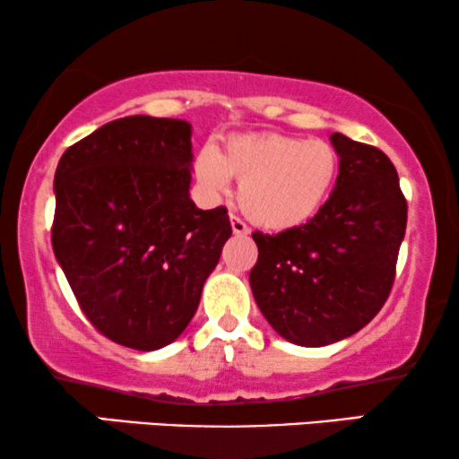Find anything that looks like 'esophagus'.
Segmentation results:
<instances>
[{"label":"esophagus","instance_id":"obj_1","mask_svg":"<svg viewBox=\"0 0 459 459\" xmlns=\"http://www.w3.org/2000/svg\"><path fill=\"white\" fill-rule=\"evenodd\" d=\"M230 223H231V231H234L236 236H247V234H248V228H247V223H244L240 217H236V215H230Z\"/></svg>","mask_w":459,"mask_h":459}]
</instances>
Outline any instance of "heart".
<instances>
[{
    "mask_svg": "<svg viewBox=\"0 0 459 459\" xmlns=\"http://www.w3.org/2000/svg\"><path fill=\"white\" fill-rule=\"evenodd\" d=\"M339 158L331 143L289 134H242L223 152L206 150L195 162V178L208 194L228 192L240 181L238 204L259 228H303L323 211L335 187Z\"/></svg>",
    "mask_w": 459,
    "mask_h": 459,
    "instance_id": "b5f03b06",
    "label": "heart"
}]
</instances>
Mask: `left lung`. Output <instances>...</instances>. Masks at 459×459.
Listing matches in <instances>:
<instances>
[{
  "instance_id": "left-lung-1",
  "label": "left lung",
  "mask_w": 459,
  "mask_h": 459,
  "mask_svg": "<svg viewBox=\"0 0 459 459\" xmlns=\"http://www.w3.org/2000/svg\"><path fill=\"white\" fill-rule=\"evenodd\" d=\"M335 187L307 225L276 236L255 231L253 297L278 335L303 348L342 342L388 299L407 228L394 164L377 147L331 134Z\"/></svg>"
}]
</instances>
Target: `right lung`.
<instances>
[{
	"mask_svg": "<svg viewBox=\"0 0 459 459\" xmlns=\"http://www.w3.org/2000/svg\"><path fill=\"white\" fill-rule=\"evenodd\" d=\"M192 124L113 120L63 153L52 248L88 320L152 352L186 331L231 236L223 206L189 198Z\"/></svg>",
	"mask_w": 459,
	"mask_h": 459,
	"instance_id": "1",
	"label": "right lung"
}]
</instances>
